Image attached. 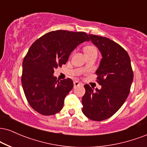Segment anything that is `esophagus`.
Here are the masks:
<instances>
[{"label": "esophagus", "mask_w": 147, "mask_h": 147, "mask_svg": "<svg viewBox=\"0 0 147 147\" xmlns=\"http://www.w3.org/2000/svg\"><path fill=\"white\" fill-rule=\"evenodd\" d=\"M79 86H83V84H82V83H80V82H77V81H75V82H74V88Z\"/></svg>", "instance_id": "esophagus-1"}]
</instances>
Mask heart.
<instances>
[{
    "mask_svg": "<svg viewBox=\"0 0 147 147\" xmlns=\"http://www.w3.org/2000/svg\"><path fill=\"white\" fill-rule=\"evenodd\" d=\"M84 52H85V54L91 53V52H97V49L93 45H86L84 48Z\"/></svg>",
    "mask_w": 147,
    "mask_h": 147,
    "instance_id": "1",
    "label": "heart"
}]
</instances>
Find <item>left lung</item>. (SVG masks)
I'll list each match as a JSON object with an SVG mask.
<instances>
[{
  "label": "left lung",
  "mask_w": 147,
  "mask_h": 147,
  "mask_svg": "<svg viewBox=\"0 0 147 147\" xmlns=\"http://www.w3.org/2000/svg\"><path fill=\"white\" fill-rule=\"evenodd\" d=\"M88 36L102 54V59L95 72L102 88L94 90L88 84L84 85L82 112L92 120L102 121L113 115L126 101L133 72L129 55L122 46L106 37Z\"/></svg>",
  "instance_id": "8db88e82"
}]
</instances>
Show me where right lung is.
<instances>
[{
  "instance_id": "obj_1",
  "label": "right lung",
  "mask_w": 147,
  "mask_h": 147,
  "mask_svg": "<svg viewBox=\"0 0 147 147\" xmlns=\"http://www.w3.org/2000/svg\"><path fill=\"white\" fill-rule=\"evenodd\" d=\"M86 33L57 30L45 34L30 46L23 61L21 83L32 108L43 115H52L63 109L64 99L73 88L67 78L59 82L55 69L68 61L77 45L88 41Z\"/></svg>"
}]
</instances>
